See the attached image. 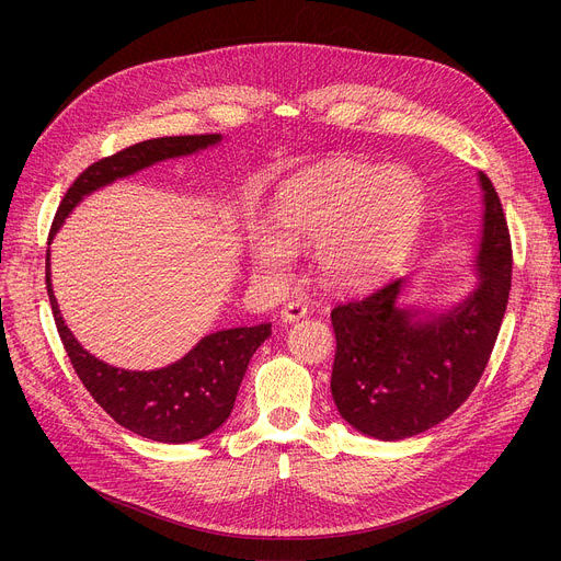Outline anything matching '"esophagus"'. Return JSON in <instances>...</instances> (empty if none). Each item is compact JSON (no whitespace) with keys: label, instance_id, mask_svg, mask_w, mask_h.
<instances>
[{"label":"esophagus","instance_id":"1","mask_svg":"<svg viewBox=\"0 0 561 561\" xmlns=\"http://www.w3.org/2000/svg\"><path fill=\"white\" fill-rule=\"evenodd\" d=\"M307 313V307L302 302H288L284 309H282V320L284 322H293V320H300L305 318Z\"/></svg>","mask_w":561,"mask_h":561}]
</instances>
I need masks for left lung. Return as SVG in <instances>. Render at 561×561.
Listing matches in <instances>:
<instances>
[{
	"label": "left lung",
	"instance_id": "8db88e82",
	"mask_svg": "<svg viewBox=\"0 0 561 561\" xmlns=\"http://www.w3.org/2000/svg\"><path fill=\"white\" fill-rule=\"evenodd\" d=\"M220 134L204 136H165L136 142L127 150L88 165L58 204L49 239L45 282L58 336L64 341L68 357L91 391L95 402L125 430L159 444H188L214 434L227 423L236 393L243 381L248 364L261 343L271 336L268 322L252 328H231L202 336L182 359L154 370L115 368L91 355L72 334L51 284V250L58 229L66 225L77 206L95 191L127 180L145 168L168 159L193 157L202 150L220 145Z\"/></svg>",
	"mask_w": 561,
	"mask_h": 561
}]
</instances>
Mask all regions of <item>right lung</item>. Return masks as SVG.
Masks as SVG:
<instances>
[{
	"mask_svg": "<svg viewBox=\"0 0 561 561\" xmlns=\"http://www.w3.org/2000/svg\"><path fill=\"white\" fill-rule=\"evenodd\" d=\"M482 222L470 273L476 284L446 309H402V279L332 311V396L357 432L400 440L457 411L473 393L503 325L512 245L503 204L482 182Z\"/></svg>",
	"mask_w": 561,
	"mask_h": 561,
	"instance_id": "add662e5",
	"label": "right lung"
}]
</instances>
